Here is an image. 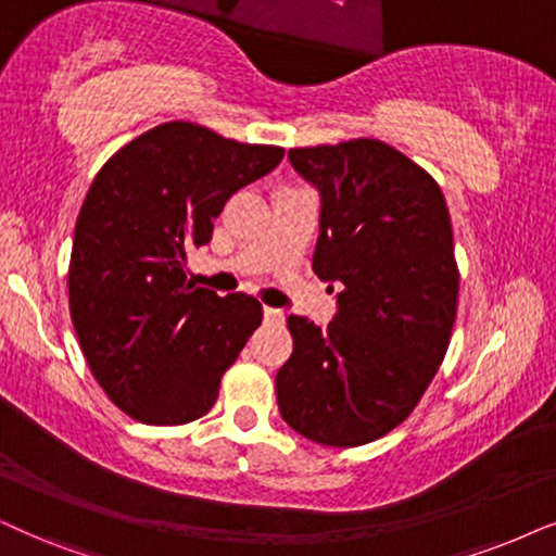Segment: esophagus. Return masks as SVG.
<instances>
[{"label":"esophagus","mask_w":556,"mask_h":556,"mask_svg":"<svg viewBox=\"0 0 556 556\" xmlns=\"http://www.w3.org/2000/svg\"><path fill=\"white\" fill-rule=\"evenodd\" d=\"M263 316L265 321H283V312H278V308H270V306L263 308Z\"/></svg>","instance_id":"34e87169"}]
</instances>
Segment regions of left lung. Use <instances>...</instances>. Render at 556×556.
Here are the masks:
<instances>
[{
    "instance_id": "left-lung-1",
    "label": "left lung",
    "mask_w": 556,
    "mask_h": 556,
    "mask_svg": "<svg viewBox=\"0 0 556 556\" xmlns=\"http://www.w3.org/2000/svg\"><path fill=\"white\" fill-rule=\"evenodd\" d=\"M288 161L319 189L312 268L337 286V314L327 329L288 316L278 410L312 442L359 446L408 419L450 348L459 291L450 212L421 165L370 137L293 148Z\"/></svg>"
}]
</instances>
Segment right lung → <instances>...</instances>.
Wrapping results in <instances>:
<instances>
[{
  "label": "right lung",
  "mask_w": 556,
  "mask_h": 556,
  "mask_svg": "<svg viewBox=\"0 0 556 556\" xmlns=\"http://www.w3.org/2000/svg\"><path fill=\"white\" fill-rule=\"evenodd\" d=\"M283 148L165 122L117 150L93 178L68 265L74 329L97 383L127 416L178 427L201 419L263 306L186 280V255L212 240L232 193Z\"/></svg>",
  "instance_id": "add662e5"
}]
</instances>
